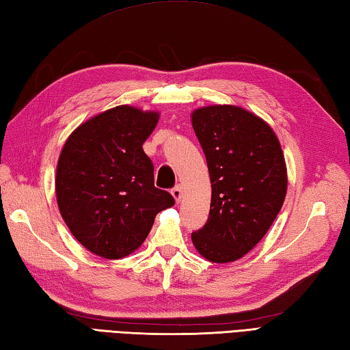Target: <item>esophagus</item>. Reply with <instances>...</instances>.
I'll return each instance as SVG.
<instances>
[{
    "label": "esophagus",
    "instance_id": "1",
    "mask_svg": "<svg viewBox=\"0 0 350 350\" xmlns=\"http://www.w3.org/2000/svg\"><path fill=\"white\" fill-rule=\"evenodd\" d=\"M171 196L174 197L176 202H179L182 198V188L180 187H174L173 189H171Z\"/></svg>",
    "mask_w": 350,
    "mask_h": 350
}]
</instances>
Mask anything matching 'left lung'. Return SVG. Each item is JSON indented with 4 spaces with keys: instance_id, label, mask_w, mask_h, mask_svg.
I'll list each match as a JSON object with an SVG mask.
<instances>
[{
    "instance_id": "left-lung-1",
    "label": "left lung",
    "mask_w": 350,
    "mask_h": 350,
    "mask_svg": "<svg viewBox=\"0 0 350 350\" xmlns=\"http://www.w3.org/2000/svg\"><path fill=\"white\" fill-rule=\"evenodd\" d=\"M191 121L212 187L208 221L191 238L208 261L234 262L261 241L282 208L285 157L273 129L239 106L196 109Z\"/></svg>"
}]
</instances>
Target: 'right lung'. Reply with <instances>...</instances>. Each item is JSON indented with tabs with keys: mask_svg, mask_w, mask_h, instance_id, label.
Masks as SVG:
<instances>
[{
	"mask_svg": "<svg viewBox=\"0 0 350 350\" xmlns=\"http://www.w3.org/2000/svg\"><path fill=\"white\" fill-rule=\"evenodd\" d=\"M159 112L116 106L68 136L56 171L60 215L94 255L121 259L146 241L154 217L174 198L154 187L153 163L142 144Z\"/></svg>",
	"mask_w": 350,
	"mask_h": 350,
	"instance_id": "add662e5",
	"label": "right lung"
}]
</instances>
